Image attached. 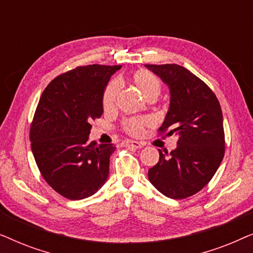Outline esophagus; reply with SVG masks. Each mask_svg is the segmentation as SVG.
<instances>
[{
	"instance_id": "1",
	"label": "esophagus",
	"mask_w": 253,
	"mask_h": 253,
	"mask_svg": "<svg viewBox=\"0 0 253 253\" xmlns=\"http://www.w3.org/2000/svg\"><path fill=\"white\" fill-rule=\"evenodd\" d=\"M123 146L129 147V148H141L143 147V144L139 143V141L134 140H126L123 143Z\"/></svg>"
}]
</instances>
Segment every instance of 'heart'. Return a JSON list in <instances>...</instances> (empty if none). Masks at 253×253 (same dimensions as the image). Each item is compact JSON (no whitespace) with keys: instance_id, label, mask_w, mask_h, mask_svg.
<instances>
[{"instance_id":"b5f03b06","label":"heart","mask_w":253,"mask_h":253,"mask_svg":"<svg viewBox=\"0 0 253 253\" xmlns=\"http://www.w3.org/2000/svg\"><path fill=\"white\" fill-rule=\"evenodd\" d=\"M132 83L136 85V87L139 89L145 98L148 99L151 96H157L161 93V82L157 76L152 74L148 70H137L132 75ZM120 82H113L107 86L105 93H103L102 105L105 109L113 108L115 105L117 95L120 92ZM152 123L151 119L148 117H130L123 121V127L127 133L131 136H139L143 132L144 127L150 126Z\"/></svg>"}]
</instances>
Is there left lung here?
I'll use <instances>...</instances> for the list:
<instances>
[{"label": "left lung", "instance_id": "left-lung-1", "mask_svg": "<svg viewBox=\"0 0 253 253\" xmlns=\"http://www.w3.org/2000/svg\"><path fill=\"white\" fill-rule=\"evenodd\" d=\"M168 85L170 103L161 133H176L177 147L148 169V179L162 195L184 199L199 192L215 174L224 155L222 110L212 89L177 64H145Z\"/></svg>", "mask_w": 253, "mask_h": 253}]
</instances>
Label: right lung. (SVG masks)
Instances as JSON below:
<instances>
[{
	"label": "right lung",
	"instance_id": "1",
	"mask_svg": "<svg viewBox=\"0 0 253 253\" xmlns=\"http://www.w3.org/2000/svg\"><path fill=\"white\" fill-rule=\"evenodd\" d=\"M122 65L77 67L51 81L34 113L31 148L48 184L71 200L94 195L109 174L116 147L88 141L92 121L103 113V93Z\"/></svg>",
	"mask_w": 253,
	"mask_h": 253
}]
</instances>
